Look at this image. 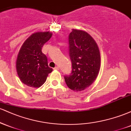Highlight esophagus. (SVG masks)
I'll return each instance as SVG.
<instances>
[{"instance_id":"esophagus-1","label":"esophagus","mask_w":131,"mask_h":131,"mask_svg":"<svg viewBox=\"0 0 131 131\" xmlns=\"http://www.w3.org/2000/svg\"><path fill=\"white\" fill-rule=\"evenodd\" d=\"M53 70H59L60 68H59V67H56L54 68Z\"/></svg>"}]
</instances>
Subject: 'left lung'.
<instances>
[{"label":"left lung","mask_w":131,"mask_h":131,"mask_svg":"<svg viewBox=\"0 0 131 131\" xmlns=\"http://www.w3.org/2000/svg\"><path fill=\"white\" fill-rule=\"evenodd\" d=\"M71 74L64 76L67 86L74 91H84L94 82L100 67L98 46L88 32L73 29L68 37Z\"/></svg>","instance_id":"obj_1"}]
</instances>
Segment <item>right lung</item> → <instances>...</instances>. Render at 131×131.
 I'll return each mask as SVG.
<instances>
[{
	"label": "right lung",
	"mask_w": 131,
	"mask_h": 131,
	"mask_svg": "<svg viewBox=\"0 0 131 131\" xmlns=\"http://www.w3.org/2000/svg\"><path fill=\"white\" fill-rule=\"evenodd\" d=\"M52 35L50 32L34 33L25 40L19 50L16 71L21 82L28 86L39 88L52 71L48 65L46 55L42 52L43 46Z\"/></svg>",
	"instance_id": "1"
}]
</instances>
